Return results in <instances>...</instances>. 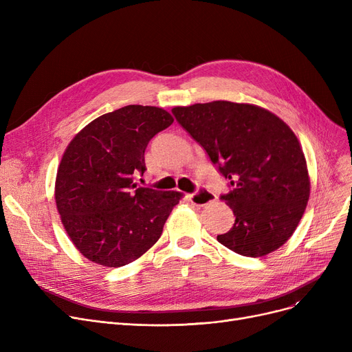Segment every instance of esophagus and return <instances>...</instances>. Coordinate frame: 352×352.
<instances>
[{
	"mask_svg": "<svg viewBox=\"0 0 352 352\" xmlns=\"http://www.w3.org/2000/svg\"><path fill=\"white\" fill-rule=\"evenodd\" d=\"M188 199L191 204L197 206V207H204L210 202L215 201V195H212V192H210L208 190H199L195 194H190Z\"/></svg>",
	"mask_w": 352,
	"mask_h": 352,
	"instance_id": "1",
	"label": "esophagus"
}]
</instances>
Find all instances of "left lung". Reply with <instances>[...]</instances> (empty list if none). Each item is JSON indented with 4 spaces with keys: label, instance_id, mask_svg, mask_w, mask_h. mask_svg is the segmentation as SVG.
<instances>
[{
    "label": "left lung",
    "instance_id": "1",
    "mask_svg": "<svg viewBox=\"0 0 352 352\" xmlns=\"http://www.w3.org/2000/svg\"><path fill=\"white\" fill-rule=\"evenodd\" d=\"M171 111L232 186L221 198L235 223L217 236L218 243L252 258L284 245L300 224L311 188L292 129L252 104L212 101Z\"/></svg>",
    "mask_w": 352,
    "mask_h": 352
}]
</instances>
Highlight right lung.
Wrapping results in <instances>:
<instances>
[{"label":"right lung","mask_w":352,"mask_h":352,"mask_svg":"<svg viewBox=\"0 0 352 352\" xmlns=\"http://www.w3.org/2000/svg\"><path fill=\"white\" fill-rule=\"evenodd\" d=\"M174 122L162 108L126 105L85 125L71 140L55 179V204L76 248L118 268L135 261L162 234L179 192L137 187L148 142Z\"/></svg>","instance_id":"1"}]
</instances>
